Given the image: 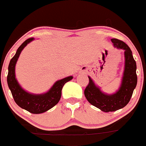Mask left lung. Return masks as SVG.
Wrapping results in <instances>:
<instances>
[{"instance_id": "left-lung-1", "label": "left lung", "mask_w": 146, "mask_h": 146, "mask_svg": "<svg viewBox=\"0 0 146 146\" xmlns=\"http://www.w3.org/2000/svg\"><path fill=\"white\" fill-rule=\"evenodd\" d=\"M111 41L115 47L124 50L125 68L119 90L112 95L104 94L88 77L89 82L84 91L85 96L90 104L107 113L116 111L124 108L130 101L137 82L136 62L131 50L123 41L117 38H112Z\"/></svg>"}]
</instances>
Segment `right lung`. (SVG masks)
Instances as JSON below:
<instances>
[{
  "label": "right lung",
  "mask_w": 146,
  "mask_h": 146,
  "mask_svg": "<svg viewBox=\"0 0 146 146\" xmlns=\"http://www.w3.org/2000/svg\"><path fill=\"white\" fill-rule=\"evenodd\" d=\"M33 40V38H29L25 40L17 49L15 56L11 59L9 65L7 82L14 100L18 106L33 114H39L47 111L58 103L61 96L63 86L66 82L70 81L73 77L70 76L57 81L48 92L43 94L36 95L24 91L18 84L15 78V65L22 50Z\"/></svg>",
  "instance_id": "add662e5"
}]
</instances>
